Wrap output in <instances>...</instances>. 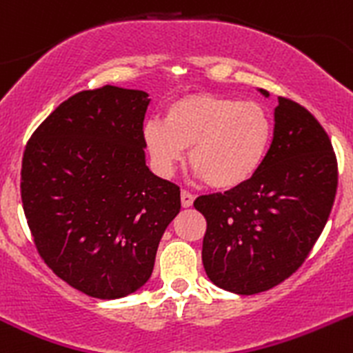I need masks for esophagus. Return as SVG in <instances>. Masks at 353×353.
Returning a JSON list of instances; mask_svg holds the SVG:
<instances>
[{
  "instance_id": "1",
  "label": "esophagus",
  "mask_w": 353,
  "mask_h": 353,
  "mask_svg": "<svg viewBox=\"0 0 353 353\" xmlns=\"http://www.w3.org/2000/svg\"><path fill=\"white\" fill-rule=\"evenodd\" d=\"M193 201H194V196L190 193V191H181V205H183L184 208L191 207Z\"/></svg>"
}]
</instances>
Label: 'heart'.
I'll use <instances>...</instances> for the list:
<instances>
[{
	"instance_id": "1",
	"label": "heart",
	"mask_w": 353,
	"mask_h": 353,
	"mask_svg": "<svg viewBox=\"0 0 353 353\" xmlns=\"http://www.w3.org/2000/svg\"><path fill=\"white\" fill-rule=\"evenodd\" d=\"M143 139L160 176H172L190 148L188 160L196 176L214 190L229 191L262 169L274 139V122L255 101L193 93L174 100L163 122H146Z\"/></svg>"
}]
</instances>
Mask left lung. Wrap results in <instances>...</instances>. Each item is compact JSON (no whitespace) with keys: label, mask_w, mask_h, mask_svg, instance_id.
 <instances>
[{"label":"left lung","mask_w":353,"mask_h":353,"mask_svg":"<svg viewBox=\"0 0 353 353\" xmlns=\"http://www.w3.org/2000/svg\"><path fill=\"white\" fill-rule=\"evenodd\" d=\"M278 101L274 139L256 176L194 200L207 219L205 272L215 286L238 295L274 288L305 262L336 194V157L323 125L302 105Z\"/></svg>","instance_id":"left-lung-1"}]
</instances>
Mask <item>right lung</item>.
I'll use <instances>...</instances> for the list:
<instances>
[{"mask_svg": "<svg viewBox=\"0 0 353 353\" xmlns=\"http://www.w3.org/2000/svg\"><path fill=\"white\" fill-rule=\"evenodd\" d=\"M148 93L81 91L34 131L20 193L34 245L60 279L101 300L138 292L153 272L181 191L146 165Z\"/></svg>", "mask_w": 353, "mask_h": 353, "instance_id": "right-lung-1", "label": "right lung"}]
</instances>
